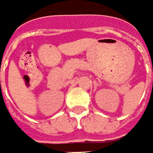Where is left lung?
<instances>
[{"label":"left lung","mask_w":153,"mask_h":153,"mask_svg":"<svg viewBox=\"0 0 153 153\" xmlns=\"http://www.w3.org/2000/svg\"><path fill=\"white\" fill-rule=\"evenodd\" d=\"M152 71H153V67H152Z\"/></svg>","instance_id":"8db88e82"}]
</instances>
